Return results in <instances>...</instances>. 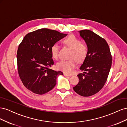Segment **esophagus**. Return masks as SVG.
I'll return each instance as SVG.
<instances>
[{"mask_svg": "<svg viewBox=\"0 0 127 127\" xmlns=\"http://www.w3.org/2000/svg\"><path fill=\"white\" fill-rule=\"evenodd\" d=\"M64 75L65 76H69V77H70V76H72V75L69 74H67V73H64Z\"/></svg>", "mask_w": 127, "mask_h": 127, "instance_id": "obj_1", "label": "esophagus"}]
</instances>
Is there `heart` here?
I'll use <instances>...</instances> for the list:
<instances>
[{
	"instance_id": "1",
	"label": "heart",
	"mask_w": 127,
	"mask_h": 127,
	"mask_svg": "<svg viewBox=\"0 0 127 127\" xmlns=\"http://www.w3.org/2000/svg\"><path fill=\"white\" fill-rule=\"evenodd\" d=\"M63 43L67 47L71 50L70 54L71 59L69 60H61L56 64L58 69L64 72H70L73 69L76 67L77 61L82 62L87 55L88 47L85 44L82 43L79 38L74 35L68 36L64 40ZM51 54L52 57L56 59L58 58L59 45L55 43L51 47Z\"/></svg>"
}]
</instances>
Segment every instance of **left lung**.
<instances>
[{"instance_id": "obj_1", "label": "left lung", "mask_w": 127, "mask_h": 127, "mask_svg": "<svg viewBox=\"0 0 127 127\" xmlns=\"http://www.w3.org/2000/svg\"><path fill=\"white\" fill-rule=\"evenodd\" d=\"M80 35L88 47L87 55L77 76L79 81L73 89L84 97L93 95L104 85L112 64V56L105 40L92 31H80Z\"/></svg>"}]
</instances>
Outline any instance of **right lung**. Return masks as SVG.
Listing matches in <instances>:
<instances>
[{"label": "right lung", "mask_w": 127, "mask_h": 127, "mask_svg": "<svg viewBox=\"0 0 127 127\" xmlns=\"http://www.w3.org/2000/svg\"><path fill=\"white\" fill-rule=\"evenodd\" d=\"M67 35L42 29L25 36L18 46L17 60L19 76L27 89L42 95L54 88L58 76L63 73L50 69L54 64L50 49L52 44Z\"/></svg>", "instance_id": "right-lung-1"}]
</instances>
